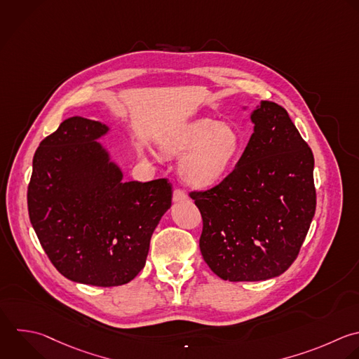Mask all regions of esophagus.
<instances>
[{"label": "esophagus", "instance_id": "obj_1", "mask_svg": "<svg viewBox=\"0 0 359 359\" xmlns=\"http://www.w3.org/2000/svg\"><path fill=\"white\" fill-rule=\"evenodd\" d=\"M187 199H188V195L182 189H180V188L174 189V194H172V201L174 202H184Z\"/></svg>", "mask_w": 359, "mask_h": 359}]
</instances>
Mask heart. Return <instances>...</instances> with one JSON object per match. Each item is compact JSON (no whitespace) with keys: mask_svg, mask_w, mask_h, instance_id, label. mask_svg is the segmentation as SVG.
Masks as SVG:
<instances>
[{"mask_svg":"<svg viewBox=\"0 0 359 359\" xmlns=\"http://www.w3.org/2000/svg\"><path fill=\"white\" fill-rule=\"evenodd\" d=\"M241 149L240 135L234 128L212 119H198L170 135L163 142L168 154L184 157L181 178L192 187L208 188L217 184Z\"/></svg>","mask_w":359,"mask_h":359,"instance_id":"obj_1","label":"heart"}]
</instances>
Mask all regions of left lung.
Segmentation results:
<instances>
[{"instance_id":"left-lung-1","label":"left lung","mask_w":359,"mask_h":359,"mask_svg":"<svg viewBox=\"0 0 359 359\" xmlns=\"http://www.w3.org/2000/svg\"><path fill=\"white\" fill-rule=\"evenodd\" d=\"M251 121L254 133L234 170L217 185L189 192L203 222L202 257L230 282L283 273L316 212L314 157L286 109L261 101Z\"/></svg>"}]
</instances>
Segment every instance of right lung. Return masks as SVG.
I'll return each mask as SVG.
<instances>
[{"label":"right lung","mask_w":359,"mask_h":359,"mask_svg":"<svg viewBox=\"0 0 359 359\" xmlns=\"http://www.w3.org/2000/svg\"><path fill=\"white\" fill-rule=\"evenodd\" d=\"M107 132L95 121L66 119L41 142L28 185L29 219L50 262L70 280L104 287L143 269L172 198L165 178L123 182L97 142Z\"/></svg>","instance_id":"1"}]
</instances>
